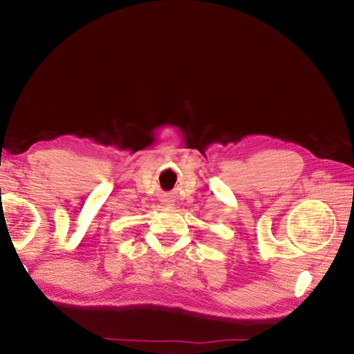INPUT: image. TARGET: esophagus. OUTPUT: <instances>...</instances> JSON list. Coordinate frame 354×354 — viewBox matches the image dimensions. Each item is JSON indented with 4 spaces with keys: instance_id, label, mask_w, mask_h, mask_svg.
<instances>
[{
    "instance_id": "1",
    "label": "esophagus",
    "mask_w": 354,
    "mask_h": 354,
    "mask_svg": "<svg viewBox=\"0 0 354 354\" xmlns=\"http://www.w3.org/2000/svg\"><path fill=\"white\" fill-rule=\"evenodd\" d=\"M165 204H167V205H171V204H170V202H165Z\"/></svg>"
}]
</instances>
